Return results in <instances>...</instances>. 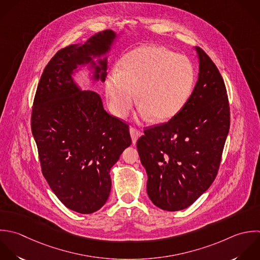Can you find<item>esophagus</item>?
I'll use <instances>...</instances> for the list:
<instances>
[{
  "mask_svg": "<svg viewBox=\"0 0 260 260\" xmlns=\"http://www.w3.org/2000/svg\"><path fill=\"white\" fill-rule=\"evenodd\" d=\"M129 134H131V137H132V140H133V143H134V144L137 142V140H138V139L141 137V135H142V133H141L139 129L135 128V127H131V128H129Z\"/></svg>",
  "mask_w": 260,
  "mask_h": 260,
  "instance_id": "obj_1",
  "label": "esophagus"
}]
</instances>
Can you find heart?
<instances>
[{
  "mask_svg": "<svg viewBox=\"0 0 260 260\" xmlns=\"http://www.w3.org/2000/svg\"><path fill=\"white\" fill-rule=\"evenodd\" d=\"M193 84L194 70L187 57L162 46L145 45L121 57L118 72L106 79L105 91L116 116L127 115L137 93L141 114L164 122L183 109Z\"/></svg>",
  "mask_w": 260,
  "mask_h": 260,
  "instance_id": "1",
  "label": "heart"
}]
</instances>
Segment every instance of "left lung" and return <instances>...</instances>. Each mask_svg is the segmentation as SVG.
<instances>
[{"label": "left lung", "instance_id": "left-lung-1", "mask_svg": "<svg viewBox=\"0 0 260 260\" xmlns=\"http://www.w3.org/2000/svg\"><path fill=\"white\" fill-rule=\"evenodd\" d=\"M199 80L183 109L169 121L144 129L137 148L148 175L152 203L169 212L192 205L214 182L230 128L224 80L199 46Z\"/></svg>", "mask_w": 260, "mask_h": 260}]
</instances>
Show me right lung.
<instances>
[{
    "label": "right lung",
    "mask_w": 260,
    "mask_h": 260,
    "mask_svg": "<svg viewBox=\"0 0 260 260\" xmlns=\"http://www.w3.org/2000/svg\"><path fill=\"white\" fill-rule=\"evenodd\" d=\"M114 38L112 30H104L59 49L44 68L33 101L31 131L42 174L57 199L80 214L104 206L110 168L132 144L128 124L108 114L96 92L81 91L73 80L74 70L106 53ZM99 63L94 79L103 82L106 58Z\"/></svg>",
    "instance_id": "right-lung-1"
}]
</instances>
